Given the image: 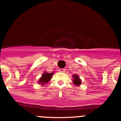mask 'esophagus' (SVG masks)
Returning a JSON list of instances; mask_svg holds the SVG:
<instances>
[{
    "instance_id": "34e87169",
    "label": "esophagus",
    "mask_w": 121,
    "mask_h": 121,
    "mask_svg": "<svg viewBox=\"0 0 121 121\" xmlns=\"http://www.w3.org/2000/svg\"><path fill=\"white\" fill-rule=\"evenodd\" d=\"M58 71H60V72H61V73H64V72H65V69H59Z\"/></svg>"
}]
</instances>
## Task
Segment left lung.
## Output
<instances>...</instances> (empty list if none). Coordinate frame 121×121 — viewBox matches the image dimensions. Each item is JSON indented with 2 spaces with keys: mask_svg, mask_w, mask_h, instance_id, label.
<instances>
[{
  "mask_svg": "<svg viewBox=\"0 0 121 121\" xmlns=\"http://www.w3.org/2000/svg\"><path fill=\"white\" fill-rule=\"evenodd\" d=\"M74 80H73V83L74 84H76L77 86H79L81 84V80L80 79V78L78 77V76L77 75H73Z\"/></svg>",
  "mask_w": 121,
  "mask_h": 121,
  "instance_id": "8db88e82",
  "label": "left lung"
}]
</instances>
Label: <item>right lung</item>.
Instances as JSON below:
<instances>
[{
    "instance_id": "1",
    "label": "right lung",
    "mask_w": 121,
    "mask_h": 121,
    "mask_svg": "<svg viewBox=\"0 0 121 121\" xmlns=\"http://www.w3.org/2000/svg\"><path fill=\"white\" fill-rule=\"evenodd\" d=\"M53 73H44L43 75H42V77H41L40 79L39 80V83H41V84L44 85L45 83H48L49 81L50 80V79L51 78Z\"/></svg>"
}]
</instances>
